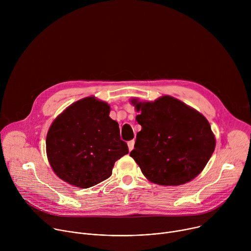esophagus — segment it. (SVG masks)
Segmentation results:
<instances>
[{"instance_id":"obj_1","label":"esophagus","mask_w":251,"mask_h":251,"mask_svg":"<svg viewBox=\"0 0 251 251\" xmlns=\"http://www.w3.org/2000/svg\"><path fill=\"white\" fill-rule=\"evenodd\" d=\"M134 144H135V141L134 140H131L128 142V148H129V151H132L134 149Z\"/></svg>"}]
</instances>
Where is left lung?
Here are the masks:
<instances>
[{
	"instance_id": "obj_1",
	"label": "left lung",
	"mask_w": 251,
	"mask_h": 251,
	"mask_svg": "<svg viewBox=\"0 0 251 251\" xmlns=\"http://www.w3.org/2000/svg\"><path fill=\"white\" fill-rule=\"evenodd\" d=\"M137 133L130 156L149 181L178 186L195 178L211 157L216 139L203 115L182 101L163 96L154 102L132 100Z\"/></svg>"
}]
</instances>
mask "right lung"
<instances>
[{
  "label": "right lung",
  "instance_id": "right-lung-1",
  "mask_svg": "<svg viewBox=\"0 0 251 251\" xmlns=\"http://www.w3.org/2000/svg\"><path fill=\"white\" fill-rule=\"evenodd\" d=\"M110 107L94 97L83 98L52 122L47 136V154L54 173L82 189L108 178L117 160L128 154L119 125L109 117Z\"/></svg>",
  "mask_w": 251,
  "mask_h": 251
}]
</instances>
